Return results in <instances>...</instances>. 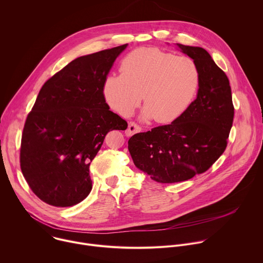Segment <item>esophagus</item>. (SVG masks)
I'll list each match as a JSON object with an SVG mask.
<instances>
[{
  "label": "esophagus",
  "mask_w": 263,
  "mask_h": 263,
  "mask_svg": "<svg viewBox=\"0 0 263 263\" xmlns=\"http://www.w3.org/2000/svg\"><path fill=\"white\" fill-rule=\"evenodd\" d=\"M141 130H142V127L139 126L137 123H135V122H129V123H128V127H127L125 134H126L127 137H130V136H133L134 134L140 133Z\"/></svg>",
  "instance_id": "1"
}]
</instances>
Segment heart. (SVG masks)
Masks as SVG:
<instances>
[{
    "instance_id": "obj_1",
    "label": "heart",
    "mask_w": 263,
    "mask_h": 263,
    "mask_svg": "<svg viewBox=\"0 0 263 263\" xmlns=\"http://www.w3.org/2000/svg\"><path fill=\"white\" fill-rule=\"evenodd\" d=\"M120 70L104 81L108 103L122 116H129L143 94L144 116L160 123L178 118L190 107L200 85V70L193 59L154 47L130 51Z\"/></svg>"
}]
</instances>
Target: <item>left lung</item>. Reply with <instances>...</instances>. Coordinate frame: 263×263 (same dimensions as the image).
<instances>
[{
    "label": "left lung",
    "instance_id": "left-lung-1",
    "mask_svg": "<svg viewBox=\"0 0 263 263\" xmlns=\"http://www.w3.org/2000/svg\"><path fill=\"white\" fill-rule=\"evenodd\" d=\"M177 45L200 70L197 98L172 123L128 140L136 167L160 183L184 181L211 168L227 147L234 117L226 73L204 48Z\"/></svg>",
    "mask_w": 263,
    "mask_h": 263
}]
</instances>
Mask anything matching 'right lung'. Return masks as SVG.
I'll return each mask as SVG.
<instances>
[{
  "instance_id": "add662e5",
  "label": "right lung",
  "mask_w": 263,
  "mask_h": 263,
  "mask_svg": "<svg viewBox=\"0 0 263 263\" xmlns=\"http://www.w3.org/2000/svg\"><path fill=\"white\" fill-rule=\"evenodd\" d=\"M127 44L77 58L48 79L28 114L21 169L43 202L68 207L92 190L89 167L110 130L127 122L110 111L103 84Z\"/></svg>"
}]
</instances>
